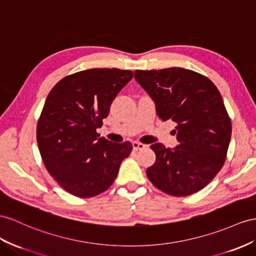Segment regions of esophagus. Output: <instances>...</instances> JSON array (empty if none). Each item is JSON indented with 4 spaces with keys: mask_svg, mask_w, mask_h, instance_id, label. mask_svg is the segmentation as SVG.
Listing matches in <instances>:
<instances>
[{
    "mask_svg": "<svg viewBox=\"0 0 256 256\" xmlns=\"http://www.w3.org/2000/svg\"><path fill=\"white\" fill-rule=\"evenodd\" d=\"M147 145H145V144H142V142H133V148L134 150H142L144 148H146Z\"/></svg>",
    "mask_w": 256,
    "mask_h": 256,
    "instance_id": "34e87169",
    "label": "esophagus"
}]
</instances>
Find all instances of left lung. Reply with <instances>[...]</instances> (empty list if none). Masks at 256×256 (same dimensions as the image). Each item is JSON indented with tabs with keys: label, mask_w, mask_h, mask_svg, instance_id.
I'll return each instance as SVG.
<instances>
[{
	"label": "left lung",
	"mask_w": 256,
	"mask_h": 256,
	"mask_svg": "<svg viewBox=\"0 0 256 256\" xmlns=\"http://www.w3.org/2000/svg\"><path fill=\"white\" fill-rule=\"evenodd\" d=\"M136 81L156 104V114L176 126L178 146H150L156 162L149 180L174 196L198 192L222 168L232 137V120L222 95L206 76L184 68L135 70Z\"/></svg>",
	"instance_id": "left-lung-1"
}]
</instances>
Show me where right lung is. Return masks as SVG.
Returning a JSON list of instances; mask_svg holds the SVG:
<instances>
[{
  "label": "right lung",
  "instance_id": "add662e5",
  "mask_svg": "<svg viewBox=\"0 0 256 256\" xmlns=\"http://www.w3.org/2000/svg\"><path fill=\"white\" fill-rule=\"evenodd\" d=\"M133 71L88 69L62 78L50 90L36 126V140L48 173L66 192L90 198L112 185L132 144L100 137L118 93Z\"/></svg>",
  "mask_w": 256,
  "mask_h": 256
}]
</instances>
